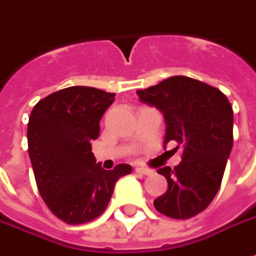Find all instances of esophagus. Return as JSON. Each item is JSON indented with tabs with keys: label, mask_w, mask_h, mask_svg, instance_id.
Returning <instances> with one entry per match:
<instances>
[{
	"label": "esophagus",
	"mask_w": 256,
	"mask_h": 256,
	"mask_svg": "<svg viewBox=\"0 0 256 256\" xmlns=\"http://www.w3.org/2000/svg\"><path fill=\"white\" fill-rule=\"evenodd\" d=\"M136 172H140V174H144V176H148V174H152V170H148V168H144V167H136Z\"/></svg>",
	"instance_id": "1"
}]
</instances>
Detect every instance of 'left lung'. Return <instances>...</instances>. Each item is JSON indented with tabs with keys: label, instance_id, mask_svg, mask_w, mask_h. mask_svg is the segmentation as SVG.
Listing matches in <instances>:
<instances>
[{
	"label": "left lung",
	"instance_id": "obj_1",
	"mask_svg": "<svg viewBox=\"0 0 256 256\" xmlns=\"http://www.w3.org/2000/svg\"><path fill=\"white\" fill-rule=\"evenodd\" d=\"M138 99L163 113L164 146L182 148L181 163L162 167L168 188L154 200V208L174 220L204 211L220 190L232 148V106L214 86L187 76H172L156 86L137 90Z\"/></svg>",
	"mask_w": 256,
	"mask_h": 256
}]
</instances>
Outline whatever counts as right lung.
I'll use <instances>...</instances> for the list:
<instances>
[{
	"label": "right lung",
	"instance_id": "right-lung-1",
	"mask_svg": "<svg viewBox=\"0 0 256 256\" xmlns=\"http://www.w3.org/2000/svg\"><path fill=\"white\" fill-rule=\"evenodd\" d=\"M114 93L70 86L40 100L28 122V153L40 197L52 214L70 225L100 216L114 184L130 174L128 164L102 168L92 153L103 113Z\"/></svg>",
	"mask_w": 256,
	"mask_h": 256
}]
</instances>
